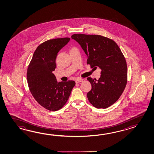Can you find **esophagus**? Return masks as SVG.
I'll return each instance as SVG.
<instances>
[{
    "instance_id": "obj_1",
    "label": "esophagus",
    "mask_w": 154,
    "mask_h": 154,
    "mask_svg": "<svg viewBox=\"0 0 154 154\" xmlns=\"http://www.w3.org/2000/svg\"><path fill=\"white\" fill-rule=\"evenodd\" d=\"M83 81H84V79H76L75 80V83H79V82H83Z\"/></svg>"
}]
</instances>
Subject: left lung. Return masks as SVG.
<instances>
[{
  "instance_id": "8db88e82",
  "label": "left lung",
  "mask_w": 154,
  "mask_h": 154,
  "mask_svg": "<svg viewBox=\"0 0 154 154\" xmlns=\"http://www.w3.org/2000/svg\"><path fill=\"white\" fill-rule=\"evenodd\" d=\"M71 38L81 46L88 56L87 64L101 69L100 78L88 77L91 89L87 95L97 109H106L119 100L127 82L125 57L115 41L100 35L74 34Z\"/></svg>"
}]
</instances>
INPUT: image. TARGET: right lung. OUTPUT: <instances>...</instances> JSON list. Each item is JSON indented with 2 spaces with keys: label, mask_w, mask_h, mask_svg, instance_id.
Masks as SVG:
<instances>
[{
  "label": "right lung",
  "mask_w": 154,
  "mask_h": 154,
  "mask_svg": "<svg viewBox=\"0 0 154 154\" xmlns=\"http://www.w3.org/2000/svg\"><path fill=\"white\" fill-rule=\"evenodd\" d=\"M70 38H55L44 42L35 50L27 72L29 91L38 104L45 109L60 110L68 100L75 85L73 81L57 83L54 75L56 58L59 50Z\"/></svg>",
  "instance_id": "obj_1"
}]
</instances>
